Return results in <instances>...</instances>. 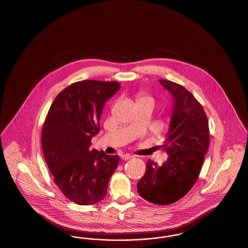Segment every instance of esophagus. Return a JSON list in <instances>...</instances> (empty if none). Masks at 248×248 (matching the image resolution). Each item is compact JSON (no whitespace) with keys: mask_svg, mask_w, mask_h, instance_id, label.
<instances>
[{"mask_svg":"<svg viewBox=\"0 0 248 248\" xmlns=\"http://www.w3.org/2000/svg\"><path fill=\"white\" fill-rule=\"evenodd\" d=\"M121 158H122V160H124V161H127V160H130L131 158H133V156H132L131 154H123V155L121 156Z\"/></svg>","mask_w":248,"mask_h":248,"instance_id":"34e87169","label":"esophagus"}]
</instances>
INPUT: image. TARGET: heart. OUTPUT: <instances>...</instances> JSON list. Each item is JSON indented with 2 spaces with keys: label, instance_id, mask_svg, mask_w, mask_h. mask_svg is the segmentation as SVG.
<instances>
[{
  "label": "heart",
  "instance_id": "heart-1",
  "mask_svg": "<svg viewBox=\"0 0 248 248\" xmlns=\"http://www.w3.org/2000/svg\"><path fill=\"white\" fill-rule=\"evenodd\" d=\"M142 100H150L152 102H154L153 98L151 96H148V95H145V94H140L139 97H138V102L139 101H142Z\"/></svg>",
  "mask_w": 248,
  "mask_h": 248
}]
</instances>
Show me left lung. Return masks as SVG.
<instances>
[{
	"mask_svg": "<svg viewBox=\"0 0 248 248\" xmlns=\"http://www.w3.org/2000/svg\"><path fill=\"white\" fill-rule=\"evenodd\" d=\"M159 82L174 97L169 131L162 145L168 158L162 165L148 160L138 191L145 200L167 205L184 197L197 181L210 133L207 116L193 94L178 83Z\"/></svg>",
	"mask_w": 248,
	"mask_h": 248,
	"instance_id": "obj_1",
	"label": "left lung"
}]
</instances>
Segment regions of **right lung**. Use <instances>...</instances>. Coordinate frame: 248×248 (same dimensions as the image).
Returning <instances> with one entry per match:
<instances>
[{
	"instance_id": "add662e5",
	"label": "right lung",
	"mask_w": 248,
	"mask_h": 248,
	"mask_svg": "<svg viewBox=\"0 0 248 248\" xmlns=\"http://www.w3.org/2000/svg\"><path fill=\"white\" fill-rule=\"evenodd\" d=\"M121 87L117 82L86 80L71 83L49 108L42 130L43 153L55 183L80 205L94 204L107 194L118 155L90 150L99 130L107 100Z\"/></svg>"
}]
</instances>
